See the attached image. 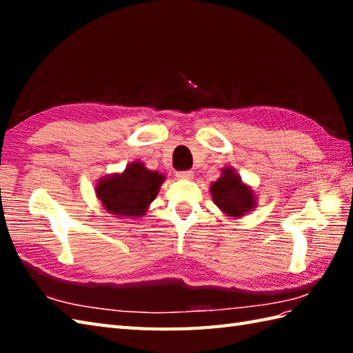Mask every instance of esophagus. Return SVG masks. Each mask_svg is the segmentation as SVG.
<instances>
[{
    "instance_id": "esophagus-1",
    "label": "esophagus",
    "mask_w": 353,
    "mask_h": 353,
    "mask_svg": "<svg viewBox=\"0 0 353 353\" xmlns=\"http://www.w3.org/2000/svg\"><path fill=\"white\" fill-rule=\"evenodd\" d=\"M177 179H182V181H191V179L194 177V172L192 171H179L176 174Z\"/></svg>"
}]
</instances>
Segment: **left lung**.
Segmentation results:
<instances>
[{
  "label": "left lung",
  "mask_w": 353,
  "mask_h": 353,
  "mask_svg": "<svg viewBox=\"0 0 353 353\" xmlns=\"http://www.w3.org/2000/svg\"><path fill=\"white\" fill-rule=\"evenodd\" d=\"M211 197L220 211L230 219H241L258 206L256 194L252 186L241 181L235 168H221V176L211 183Z\"/></svg>",
  "instance_id": "1"
}]
</instances>
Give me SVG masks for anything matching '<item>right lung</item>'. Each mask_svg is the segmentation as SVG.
I'll return each mask as SVG.
<instances>
[{"label": "right lung", "instance_id": "add662e5", "mask_svg": "<svg viewBox=\"0 0 353 353\" xmlns=\"http://www.w3.org/2000/svg\"><path fill=\"white\" fill-rule=\"evenodd\" d=\"M165 176L148 170L144 162H130L124 171L101 177L95 185V196L106 212L117 219H141L156 199Z\"/></svg>", "mask_w": 353, "mask_h": 353}]
</instances>
